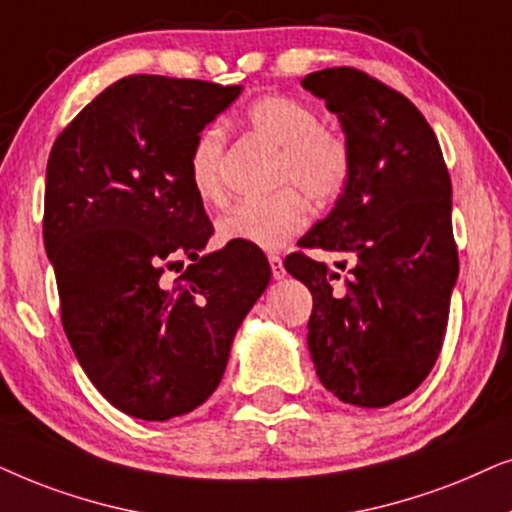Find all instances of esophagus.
Segmentation results:
<instances>
[{
	"instance_id": "esophagus-1",
	"label": "esophagus",
	"mask_w": 512,
	"mask_h": 512,
	"mask_svg": "<svg viewBox=\"0 0 512 512\" xmlns=\"http://www.w3.org/2000/svg\"><path fill=\"white\" fill-rule=\"evenodd\" d=\"M269 264H271V274H274V278H278V281H281V278L285 276V269H283V260H281V257L271 252V255H269Z\"/></svg>"
}]
</instances>
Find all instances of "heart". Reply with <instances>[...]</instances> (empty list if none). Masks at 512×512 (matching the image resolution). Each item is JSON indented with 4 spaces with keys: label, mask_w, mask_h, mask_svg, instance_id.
Wrapping results in <instances>:
<instances>
[{
    "label": "heart",
    "mask_w": 512,
    "mask_h": 512,
    "mask_svg": "<svg viewBox=\"0 0 512 512\" xmlns=\"http://www.w3.org/2000/svg\"><path fill=\"white\" fill-rule=\"evenodd\" d=\"M245 124L262 140L278 147L274 185L281 189L267 199L236 203L220 217L217 231L224 241L276 250L302 234L309 222V206L296 192L298 188L316 203H330L344 192L351 177V145L335 128L320 124L318 112L309 102L290 95H264L255 100L245 112ZM222 154L224 135L220 128H203L196 135L187 163L189 182L203 203L224 201Z\"/></svg>",
    "instance_id": "heart-1"
}]
</instances>
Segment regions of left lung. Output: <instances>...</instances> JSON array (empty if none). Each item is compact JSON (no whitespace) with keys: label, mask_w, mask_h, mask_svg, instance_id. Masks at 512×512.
<instances>
[{"label":"left lung","mask_w":512,"mask_h":512,"mask_svg":"<svg viewBox=\"0 0 512 512\" xmlns=\"http://www.w3.org/2000/svg\"><path fill=\"white\" fill-rule=\"evenodd\" d=\"M351 145V177L285 269L311 290L309 351L342 403L386 407L433 370L459 276L452 180L424 114L356 67L306 74ZM327 249L342 277L305 255Z\"/></svg>","instance_id":"1"}]
</instances>
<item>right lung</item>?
Returning a JSON list of instances; mask_svg holds the SVG:
<instances>
[{
  "label": "right lung",
  "instance_id": "1",
  "mask_svg": "<svg viewBox=\"0 0 512 512\" xmlns=\"http://www.w3.org/2000/svg\"><path fill=\"white\" fill-rule=\"evenodd\" d=\"M238 93L131 74L53 142L44 245L60 320L86 377L128 417L166 421L206 403L238 325L269 285L257 245L229 241L201 255L213 224L189 182L196 135ZM166 268L181 274L170 286Z\"/></svg>",
  "mask_w": 512,
  "mask_h": 512
}]
</instances>
